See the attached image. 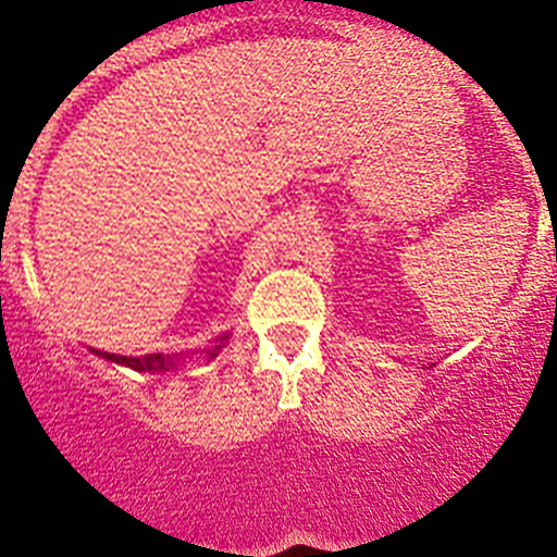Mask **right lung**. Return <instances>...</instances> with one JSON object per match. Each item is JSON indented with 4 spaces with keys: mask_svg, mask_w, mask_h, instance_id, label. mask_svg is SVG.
I'll use <instances>...</instances> for the list:
<instances>
[{
    "mask_svg": "<svg viewBox=\"0 0 557 557\" xmlns=\"http://www.w3.org/2000/svg\"><path fill=\"white\" fill-rule=\"evenodd\" d=\"M228 336L232 334H221L215 342H212L210 347H205V356L207 358H215L218 352L226 347ZM94 356H102L107 361L117 363V367H128L134 369V372H172V369H177V363L183 361V352H172V356H161V352H153V356H115V352H102V350H91Z\"/></svg>",
    "mask_w": 557,
    "mask_h": 557,
    "instance_id": "obj_1",
    "label": "right lung"
}]
</instances>
